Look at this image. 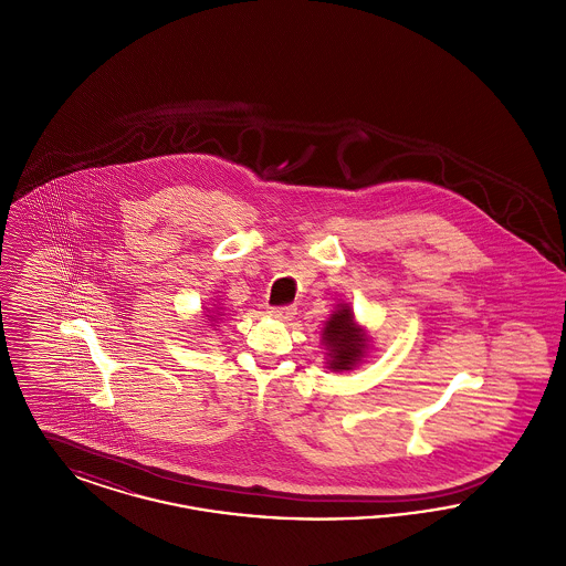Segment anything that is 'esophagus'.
Returning <instances> with one entry per match:
<instances>
[{"instance_id": "esophagus-1", "label": "esophagus", "mask_w": 566, "mask_h": 566, "mask_svg": "<svg viewBox=\"0 0 566 566\" xmlns=\"http://www.w3.org/2000/svg\"><path fill=\"white\" fill-rule=\"evenodd\" d=\"M270 314L273 318H277V321L289 323V321L295 318L296 307L295 305H277V307H271Z\"/></svg>"}]
</instances>
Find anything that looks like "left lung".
<instances>
[{"mask_svg":"<svg viewBox=\"0 0 566 566\" xmlns=\"http://www.w3.org/2000/svg\"><path fill=\"white\" fill-rule=\"evenodd\" d=\"M324 344L328 348V367L333 371H348L365 352V337L360 328H356L350 307L342 305L324 326Z\"/></svg>","mask_w":566,"mask_h":566,"instance_id":"left-lung-1","label":"left lung"}]
</instances>
